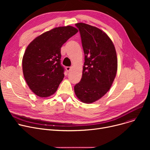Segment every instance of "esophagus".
<instances>
[{
  "mask_svg": "<svg viewBox=\"0 0 150 150\" xmlns=\"http://www.w3.org/2000/svg\"><path fill=\"white\" fill-rule=\"evenodd\" d=\"M66 69L67 72H70V70H71V67H66Z\"/></svg>",
  "mask_w": 150,
  "mask_h": 150,
  "instance_id": "obj_1",
  "label": "esophagus"
}]
</instances>
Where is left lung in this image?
<instances>
[{
    "label": "left lung",
    "mask_w": 150,
    "mask_h": 150,
    "mask_svg": "<svg viewBox=\"0 0 150 150\" xmlns=\"http://www.w3.org/2000/svg\"><path fill=\"white\" fill-rule=\"evenodd\" d=\"M84 53L81 81L74 86L76 97L85 103L101 98L111 88L117 70L115 47L100 29L84 23H76Z\"/></svg>",
    "instance_id": "left-lung-1"
}]
</instances>
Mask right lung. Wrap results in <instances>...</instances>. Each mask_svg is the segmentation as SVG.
I'll use <instances>...</instances> for the list:
<instances>
[{"mask_svg": "<svg viewBox=\"0 0 150 150\" xmlns=\"http://www.w3.org/2000/svg\"><path fill=\"white\" fill-rule=\"evenodd\" d=\"M78 30L59 27L46 31L28 45L22 58L23 76L30 89L40 97L55 93L64 78L61 48Z\"/></svg>", "mask_w": 150, "mask_h": 150, "instance_id": "add662e5", "label": "right lung"}]
</instances>
